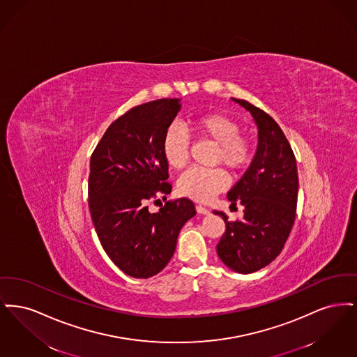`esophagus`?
Wrapping results in <instances>:
<instances>
[{"label": "esophagus", "instance_id": "esophagus-1", "mask_svg": "<svg viewBox=\"0 0 357 357\" xmlns=\"http://www.w3.org/2000/svg\"><path fill=\"white\" fill-rule=\"evenodd\" d=\"M195 208H197V211H198L199 214H210V210H208L207 207L202 206V204H197Z\"/></svg>", "mask_w": 357, "mask_h": 357}]
</instances>
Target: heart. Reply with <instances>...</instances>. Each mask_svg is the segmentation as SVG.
Instances as JSON below:
<instances>
[{
    "label": "heart",
    "instance_id": "1",
    "mask_svg": "<svg viewBox=\"0 0 357 357\" xmlns=\"http://www.w3.org/2000/svg\"><path fill=\"white\" fill-rule=\"evenodd\" d=\"M191 131L217 144L214 163H222L227 170L238 172L246 169L252 160L253 149L246 136H242L236 120L221 112H202L188 119ZM190 140L186 132L178 126L171 124L162 140V153L166 163L172 169H182L188 160ZM227 186V176L222 169L187 170L178 181L179 194L191 199L204 202L211 199Z\"/></svg>",
    "mask_w": 357,
    "mask_h": 357
}]
</instances>
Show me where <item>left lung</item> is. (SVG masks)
Listing matches in <instances>:
<instances>
[{"mask_svg":"<svg viewBox=\"0 0 357 357\" xmlns=\"http://www.w3.org/2000/svg\"><path fill=\"white\" fill-rule=\"evenodd\" d=\"M255 119L258 146L250 167L227 192L231 206H243V218L230 222L217 245L222 262L234 272L249 274L269 265L281 253L296 220L298 175L296 158L280 126L250 102L231 99Z\"/></svg>","mask_w":357,"mask_h":357,"instance_id":"obj_1","label":"left lung"}]
</instances>
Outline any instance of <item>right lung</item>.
Here are the masks:
<instances>
[{
    "label": "right lung",
    "mask_w": 357,
    "mask_h": 357,
    "mask_svg": "<svg viewBox=\"0 0 357 357\" xmlns=\"http://www.w3.org/2000/svg\"><path fill=\"white\" fill-rule=\"evenodd\" d=\"M179 111L181 99L134 107L107 128L91 156L88 204L95 230L112 262L135 278L166 268L181 229L197 214L187 198L158 213L147 206L156 194L171 192L162 140Z\"/></svg>",
    "instance_id": "add662e5"
}]
</instances>
